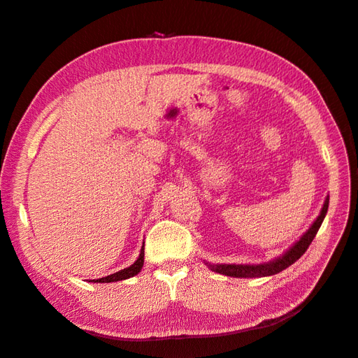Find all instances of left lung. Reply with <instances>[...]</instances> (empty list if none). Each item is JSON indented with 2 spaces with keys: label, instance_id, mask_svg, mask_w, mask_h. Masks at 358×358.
Segmentation results:
<instances>
[{
  "label": "left lung",
  "instance_id": "obj_1",
  "mask_svg": "<svg viewBox=\"0 0 358 358\" xmlns=\"http://www.w3.org/2000/svg\"><path fill=\"white\" fill-rule=\"evenodd\" d=\"M327 209H329V196L326 197V200H324L320 215L317 216V220L312 222L309 229L303 233L300 239L292 243L282 255L273 258L272 262L262 263V264H210L206 262L204 263L208 264V267L212 270V272L221 273L225 276H231V278H264V276L276 275L279 272H282V270H285L287 267H289L291 264H294L297 259L306 252V249L312 243L313 237L317 236L324 218H326Z\"/></svg>",
  "mask_w": 358,
  "mask_h": 358
}]
</instances>
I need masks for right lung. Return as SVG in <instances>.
<instances>
[{
  "label": "right lung",
  "mask_w": 358,
  "mask_h": 358,
  "mask_svg": "<svg viewBox=\"0 0 358 358\" xmlns=\"http://www.w3.org/2000/svg\"><path fill=\"white\" fill-rule=\"evenodd\" d=\"M143 263H145V242H143L142 249H140L138 258L136 259V262H134L131 266L127 267V268L119 270V272L112 273V275H109V276H104V278H100V279H92V280H90V282L109 284V282H117V280H125V279H128V278L136 276V275L140 272V270H142Z\"/></svg>",
  "instance_id": "right-lung-1"
}]
</instances>
